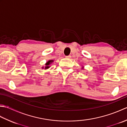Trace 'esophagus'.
Here are the masks:
<instances>
[{
    "label": "esophagus",
    "mask_w": 127,
    "mask_h": 127,
    "mask_svg": "<svg viewBox=\"0 0 127 127\" xmlns=\"http://www.w3.org/2000/svg\"><path fill=\"white\" fill-rule=\"evenodd\" d=\"M65 58H68V59H70V58H71V56H65Z\"/></svg>",
    "instance_id": "obj_1"
}]
</instances>
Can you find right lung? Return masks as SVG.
<instances>
[{
	"label": "right lung",
	"instance_id": "right-lung-1",
	"mask_svg": "<svg viewBox=\"0 0 127 127\" xmlns=\"http://www.w3.org/2000/svg\"><path fill=\"white\" fill-rule=\"evenodd\" d=\"M52 62H53V61L51 60V61H49L48 62H47L46 64V66L45 67V69H48V68H49V66H48V65H49L50 63H52Z\"/></svg>",
	"mask_w": 127,
	"mask_h": 127
}]
</instances>
